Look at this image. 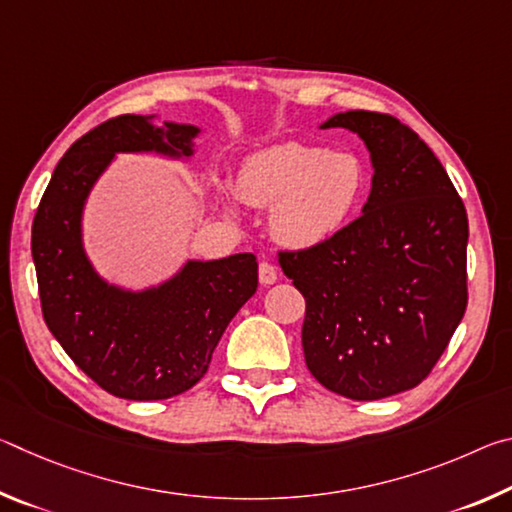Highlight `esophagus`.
Instances as JSON below:
<instances>
[{"instance_id": "esophagus-1", "label": "esophagus", "mask_w": 512, "mask_h": 512, "mask_svg": "<svg viewBox=\"0 0 512 512\" xmlns=\"http://www.w3.org/2000/svg\"><path fill=\"white\" fill-rule=\"evenodd\" d=\"M259 282L266 284V287L277 282V268L271 262H259Z\"/></svg>"}]
</instances>
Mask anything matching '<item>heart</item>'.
I'll return each mask as SVG.
<instances>
[{"instance_id":"1","label":"heart","mask_w":512,"mask_h":512,"mask_svg":"<svg viewBox=\"0 0 512 512\" xmlns=\"http://www.w3.org/2000/svg\"><path fill=\"white\" fill-rule=\"evenodd\" d=\"M366 192V169L352 153L287 142L250 153L239 164L237 194L271 207V232L291 248L325 244L348 225ZM237 194L223 189L221 203L237 212Z\"/></svg>"}]
</instances>
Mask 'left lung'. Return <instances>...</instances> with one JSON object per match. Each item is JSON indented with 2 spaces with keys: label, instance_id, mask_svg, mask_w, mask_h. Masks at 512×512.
<instances>
[{
  "label": "left lung",
  "instance_id": "8db88e82",
  "mask_svg": "<svg viewBox=\"0 0 512 512\" xmlns=\"http://www.w3.org/2000/svg\"><path fill=\"white\" fill-rule=\"evenodd\" d=\"M320 128L361 137L375 171L370 196L357 221L325 244L280 253V266L307 302L311 375L350 400H381L429 375L465 314V205L400 119L348 110Z\"/></svg>",
  "mask_w": 512,
  "mask_h": 512
}]
</instances>
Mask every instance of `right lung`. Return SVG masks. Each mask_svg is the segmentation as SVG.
Wrapping results in <instances>:
<instances>
[{"label": "right lung", "instance_id": "obj_1", "mask_svg": "<svg viewBox=\"0 0 512 512\" xmlns=\"http://www.w3.org/2000/svg\"><path fill=\"white\" fill-rule=\"evenodd\" d=\"M155 115L103 121L69 146L42 194L31 230L42 316L76 366L103 391L137 402L192 388L216 343L257 291V259H187L160 284L126 289L99 275L83 246V210L117 153L189 160L201 128Z\"/></svg>", "mask_w": 512, "mask_h": 512}]
</instances>
